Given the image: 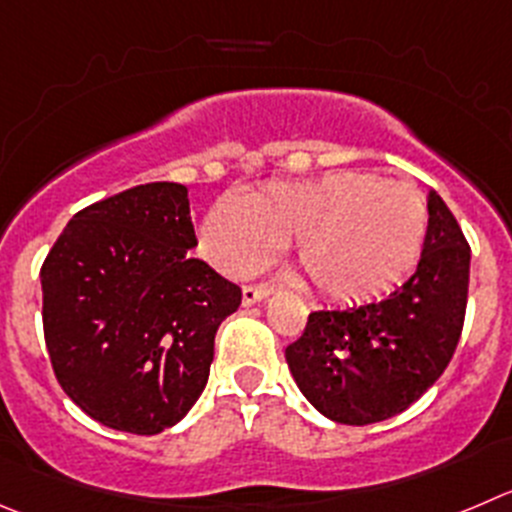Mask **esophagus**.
Wrapping results in <instances>:
<instances>
[{
	"instance_id": "1",
	"label": "esophagus",
	"mask_w": 512,
	"mask_h": 512,
	"mask_svg": "<svg viewBox=\"0 0 512 512\" xmlns=\"http://www.w3.org/2000/svg\"><path fill=\"white\" fill-rule=\"evenodd\" d=\"M270 293L272 290L267 288V285H245V288H242V305H245V308H250V305L262 303V300H265Z\"/></svg>"
}]
</instances>
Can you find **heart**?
<instances>
[{
    "label": "heart",
    "mask_w": 512,
    "mask_h": 512,
    "mask_svg": "<svg viewBox=\"0 0 512 512\" xmlns=\"http://www.w3.org/2000/svg\"><path fill=\"white\" fill-rule=\"evenodd\" d=\"M429 212L417 189L366 171L283 181L245 202L222 197L199 227L217 270L245 278L298 240L310 285L333 300H371L409 278L422 257Z\"/></svg>",
    "instance_id": "obj_1"
}]
</instances>
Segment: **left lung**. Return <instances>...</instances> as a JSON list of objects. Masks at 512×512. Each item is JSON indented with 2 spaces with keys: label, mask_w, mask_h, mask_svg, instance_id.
<instances>
[{
  "label": "left lung",
  "mask_w": 512,
  "mask_h": 512,
  "mask_svg": "<svg viewBox=\"0 0 512 512\" xmlns=\"http://www.w3.org/2000/svg\"><path fill=\"white\" fill-rule=\"evenodd\" d=\"M417 272L379 303L310 313L285 348L295 384L338 424L384 422L412 407L442 376L460 341L470 285V245L437 191Z\"/></svg>",
  "instance_id": "8db88e82"
}]
</instances>
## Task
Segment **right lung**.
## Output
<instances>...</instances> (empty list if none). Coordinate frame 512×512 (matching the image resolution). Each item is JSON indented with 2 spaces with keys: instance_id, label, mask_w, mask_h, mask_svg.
Returning <instances> with one entry per match:
<instances>
[{
  "instance_id": "1",
  "label": "right lung",
  "mask_w": 512,
  "mask_h": 512,
  "mask_svg": "<svg viewBox=\"0 0 512 512\" xmlns=\"http://www.w3.org/2000/svg\"><path fill=\"white\" fill-rule=\"evenodd\" d=\"M194 247L189 191L174 181L90 204L52 245L40 270L47 353L95 422L159 434L202 396L217 328L242 290Z\"/></svg>"
}]
</instances>
